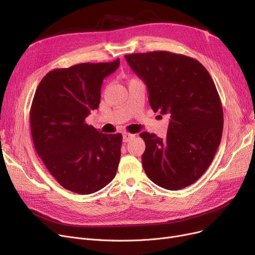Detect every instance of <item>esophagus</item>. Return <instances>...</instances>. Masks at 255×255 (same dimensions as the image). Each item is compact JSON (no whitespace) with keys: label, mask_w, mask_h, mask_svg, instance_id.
Returning <instances> with one entry per match:
<instances>
[{"label":"esophagus","mask_w":255,"mask_h":255,"mask_svg":"<svg viewBox=\"0 0 255 255\" xmlns=\"http://www.w3.org/2000/svg\"><path fill=\"white\" fill-rule=\"evenodd\" d=\"M132 137H134V134H131V133L126 132V133L123 134V142L127 143V142H129V140H130L131 138H132Z\"/></svg>","instance_id":"1"}]
</instances>
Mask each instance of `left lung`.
Listing matches in <instances>:
<instances>
[{
	"label": "left lung",
	"mask_w": 255,
	"mask_h": 255,
	"mask_svg": "<svg viewBox=\"0 0 255 255\" xmlns=\"http://www.w3.org/2000/svg\"><path fill=\"white\" fill-rule=\"evenodd\" d=\"M125 59L146 84L152 110L170 116L165 139L139 134L147 176L168 190L190 186L212 163L223 134V107L212 78L199 61L183 54L151 51Z\"/></svg>",
	"instance_id": "obj_1"
}]
</instances>
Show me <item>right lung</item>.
Instances as JSON below:
<instances>
[{
	"mask_svg": "<svg viewBox=\"0 0 255 255\" xmlns=\"http://www.w3.org/2000/svg\"><path fill=\"white\" fill-rule=\"evenodd\" d=\"M119 65L120 59L53 69L35 90L30 128L36 153L59 184L74 193L97 192L117 174L122 134H104L85 120L99 107L103 80Z\"/></svg>",
	"mask_w": 255,
	"mask_h": 255,
	"instance_id": "obj_1",
	"label": "right lung"
}]
</instances>
